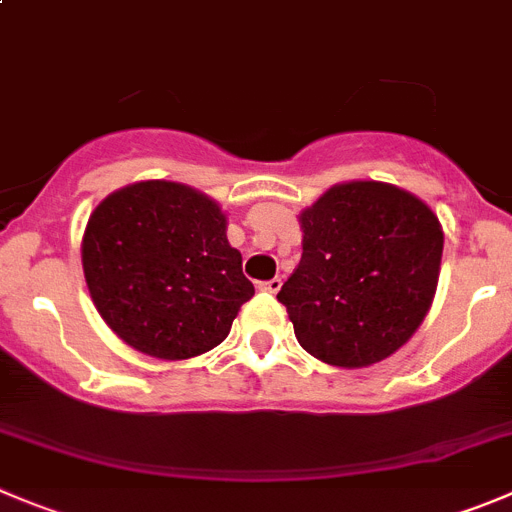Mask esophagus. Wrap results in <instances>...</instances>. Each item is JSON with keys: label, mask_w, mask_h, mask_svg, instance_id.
I'll use <instances>...</instances> for the list:
<instances>
[{"label": "esophagus", "mask_w": 512, "mask_h": 512, "mask_svg": "<svg viewBox=\"0 0 512 512\" xmlns=\"http://www.w3.org/2000/svg\"><path fill=\"white\" fill-rule=\"evenodd\" d=\"M257 288H260L262 293H270V295H275V293H278L280 288H283V280H280V278L265 280V283H260V285H257Z\"/></svg>", "instance_id": "1"}]
</instances>
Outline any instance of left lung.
<instances>
[{
  "mask_svg": "<svg viewBox=\"0 0 512 512\" xmlns=\"http://www.w3.org/2000/svg\"><path fill=\"white\" fill-rule=\"evenodd\" d=\"M303 257L280 288L295 338L310 356L364 369L422 326L439 280L437 214L384 181L336 184L298 217Z\"/></svg>",
  "mask_w": 512,
  "mask_h": 512,
  "instance_id": "8db88e82",
  "label": "left lung"
}]
</instances>
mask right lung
Instances as JSON below:
<instances>
[{
	"instance_id": "obj_1",
	"label": "right lung",
	"mask_w": 512,
	"mask_h": 512,
	"mask_svg": "<svg viewBox=\"0 0 512 512\" xmlns=\"http://www.w3.org/2000/svg\"><path fill=\"white\" fill-rule=\"evenodd\" d=\"M83 272L100 318L146 356L181 361L227 338L255 295L214 199L176 181H136L88 219Z\"/></svg>"
}]
</instances>
